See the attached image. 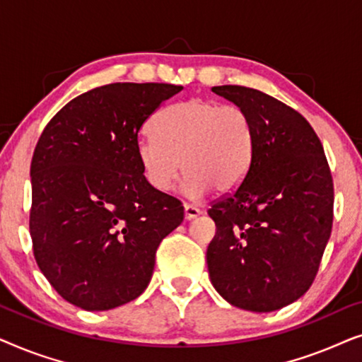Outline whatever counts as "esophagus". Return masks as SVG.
Wrapping results in <instances>:
<instances>
[{
    "label": "esophagus",
    "mask_w": 362,
    "mask_h": 362,
    "mask_svg": "<svg viewBox=\"0 0 362 362\" xmlns=\"http://www.w3.org/2000/svg\"><path fill=\"white\" fill-rule=\"evenodd\" d=\"M199 214H201V209H197L196 206L185 204V217H186V221H192V219H194V217H197Z\"/></svg>",
    "instance_id": "obj_1"
}]
</instances>
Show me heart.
Returning <instances> with one entry per match:
<instances>
[{
	"mask_svg": "<svg viewBox=\"0 0 362 362\" xmlns=\"http://www.w3.org/2000/svg\"><path fill=\"white\" fill-rule=\"evenodd\" d=\"M151 128V135L138 138L136 156L153 189H171L185 168L182 191L187 196L202 197L212 187L229 192L250 170L254 123L235 103L189 98L161 110Z\"/></svg>",
	"mask_w": 362,
	"mask_h": 362,
	"instance_id": "b5f03b06",
	"label": "heart"
}]
</instances>
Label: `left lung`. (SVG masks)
Returning a JSON list of instances; mask_svg holds the SVG:
<instances>
[{
    "label": "left lung",
    "mask_w": 362,
    "mask_h": 362,
    "mask_svg": "<svg viewBox=\"0 0 362 362\" xmlns=\"http://www.w3.org/2000/svg\"><path fill=\"white\" fill-rule=\"evenodd\" d=\"M244 108L255 151L244 181L212 202L216 235L207 247L211 284L237 308L269 313L306 293L333 226V177L306 118L242 86L212 87Z\"/></svg>",
    "instance_id": "8db88e82"
}]
</instances>
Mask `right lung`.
Returning <instances> with one entry per match:
<instances>
[{
    "label": "right lung",
    "instance_id": "right-lung-1",
    "mask_svg": "<svg viewBox=\"0 0 362 362\" xmlns=\"http://www.w3.org/2000/svg\"><path fill=\"white\" fill-rule=\"evenodd\" d=\"M173 83L117 82L62 107L31 161L29 232L52 288L87 311L117 308L150 284L160 242L185 219L181 201L153 189L138 132Z\"/></svg>",
    "mask_w": 362,
    "mask_h": 362
}]
</instances>
